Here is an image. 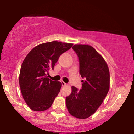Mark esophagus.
<instances>
[{"label":"esophagus","instance_id":"1","mask_svg":"<svg viewBox=\"0 0 134 134\" xmlns=\"http://www.w3.org/2000/svg\"><path fill=\"white\" fill-rule=\"evenodd\" d=\"M61 84H62V86H66V83H65L64 82H63V81H61Z\"/></svg>","mask_w":134,"mask_h":134}]
</instances>
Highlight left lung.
<instances>
[{"instance_id": "8db88e82", "label": "left lung", "mask_w": 134, "mask_h": 134, "mask_svg": "<svg viewBox=\"0 0 134 134\" xmlns=\"http://www.w3.org/2000/svg\"><path fill=\"white\" fill-rule=\"evenodd\" d=\"M72 49L79 58V74L84 81L80 90L72 86L66 106L70 115L84 119L96 112L107 95L110 72L104 58L91 46L75 44Z\"/></svg>"}]
</instances>
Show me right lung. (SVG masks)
I'll return each instance as SVG.
<instances>
[{
    "label": "right lung",
    "instance_id": "obj_1",
    "mask_svg": "<svg viewBox=\"0 0 134 134\" xmlns=\"http://www.w3.org/2000/svg\"><path fill=\"white\" fill-rule=\"evenodd\" d=\"M73 44L53 41L35 47L23 61L19 74V86L24 101L33 111H42L52 106L60 91V82L47 77L50 69L63 53Z\"/></svg>",
    "mask_w": 134,
    "mask_h": 134
}]
</instances>
